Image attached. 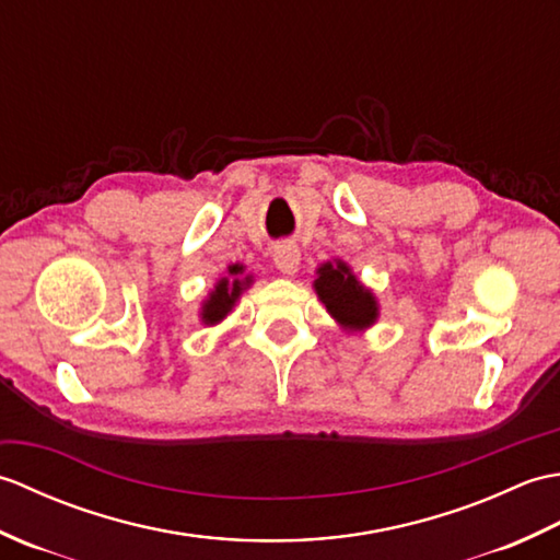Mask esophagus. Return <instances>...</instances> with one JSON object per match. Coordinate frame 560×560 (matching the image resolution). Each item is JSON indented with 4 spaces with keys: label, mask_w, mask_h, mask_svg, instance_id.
Here are the masks:
<instances>
[{
    "label": "esophagus",
    "mask_w": 560,
    "mask_h": 560,
    "mask_svg": "<svg viewBox=\"0 0 560 560\" xmlns=\"http://www.w3.org/2000/svg\"><path fill=\"white\" fill-rule=\"evenodd\" d=\"M273 265H277L283 273H295L301 265V249L287 241L273 245Z\"/></svg>",
    "instance_id": "34e87169"
}]
</instances>
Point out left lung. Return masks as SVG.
Wrapping results in <instances>:
<instances>
[{
  "instance_id": "obj_1",
  "label": "left lung",
  "mask_w": 560,
  "mask_h": 560,
  "mask_svg": "<svg viewBox=\"0 0 560 560\" xmlns=\"http://www.w3.org/2000/svg\"><path fill=\"white\" fill-rule=\"evenodd\" d=\"M317 273L319 277L315 281V291L319 295V301L325 303L327 311L335 315L343 327L363 329L375 323L377 305L373 293L361 287L359 279L353 277L343 261H337V265L327 261V265L317 269Z\"/></svg>"
}]
</instances>
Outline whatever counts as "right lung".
Masks as SVG:
<instances>
[{"instance_id":"right-lung-1","label":"right lung","mask_w":560,"mask_h":560,"mask_svg":"<svg viewBox=\"0 0 560 560\" xmlns=\"http://www.w3.org/2000/svg\"><path fill=\"white\" fill-rule=\"evenodd\" d=\"M229 273H231V279H221L217 291L209 295V301L205 303V307H201V319H205L207 325H217L219 319L229 315L233 303L237 301V295H241L243 289L249 287V281H253L249 277L241 279V273H243L241 265L229 267Z\"/></svg>"}]
</instances>
